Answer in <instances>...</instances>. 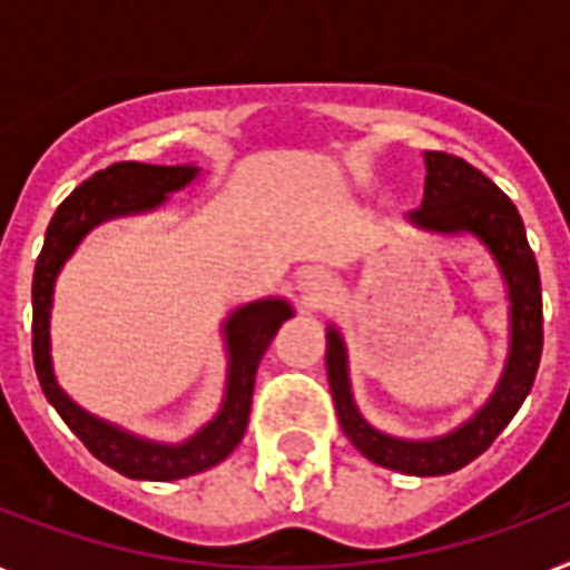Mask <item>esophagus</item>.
Masks as SVG:
<instances>
[{
	"mask_svg": "<svg viewBox=\"0 0 570 570\" xmlns=\"http://www.w3.org/2000/svg\"><path fill=\"white\" fill-rule=\"evenodd\" d=\"M301 293H304V298H307L309 304H322V301L331 298L333 293L331 277L322 275V272H309V275L301 281Z\"/></svg>",
	"mask_w": 570,
	"mask_h": 570,
	"instance_id": "esophagus-1",
	"label": "esophagus"
}]
</instances>
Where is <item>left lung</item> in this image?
Instances as JSON below:
<instances>
[{"label":"left lung","instance_id":"obj_1","mask_svg":"<svg viewBox=\"0 0 570 570\" xmlns=\"http://www.w3.org/2000/svg\"><path fill=\"white\" fill-rule=\"evenodd\" d=\"M428 178H424V202L410 213V222L419 228L460 234L469 230L489 245L494 261L501 266L512 301V345L510 363L489 404L460 430L433 442H406V439L386 436L368 428L354 406L345 368V345L340 333L327 331V381L340 424L351 445L363 453L365 460L377 462L383 469L415 474V478H439L451 474L478 460L485 448L492 445L498 433L512 421L518 406L524 404L527 392L533 390L539 372L541 342V281L535 266L533 248L527 243L524 222L518 216L510 196L498 189L492 180L480 173L478 166L448 151H424Z\"/></svg>","mask_w":570,"mask_h":570}]
</instances>
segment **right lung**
<instances>
[{"label":"right lung","instance_id":"right-lung-1","mask_svg":"<svg viewBox=\"0 0 570 570\" xmlns=\"http://www.w3.org/2000/svg\"><path fill=\"white\" fill-rule=\"evenodd\" d=\"M196 166H151L134 164V160L105 166L60 202L49 228H46L43 252L35 266L31 354H35L37 381L43 386L49 404L58 410L60 419L67 421V428L85 442L87 451L131 480L189 478V474H198V471L222 462L239 445V439L248 428V413H252L257 363H261L263 351L269 348L277 327L293 316L286 301L266 298L245 304L228 318L225 333H228L230 372L225 404H222V413L184 445H157V442L122 433V430L87 415L81 406L72 404L60 392L52 374V360H49V309H52V286L58 269L92 225H99L110 216H122V213L151 210L164 202L166 193L180 189L196 178Z\"/></svg>","mask_w":570,"mask_h":570}]
</instances>
